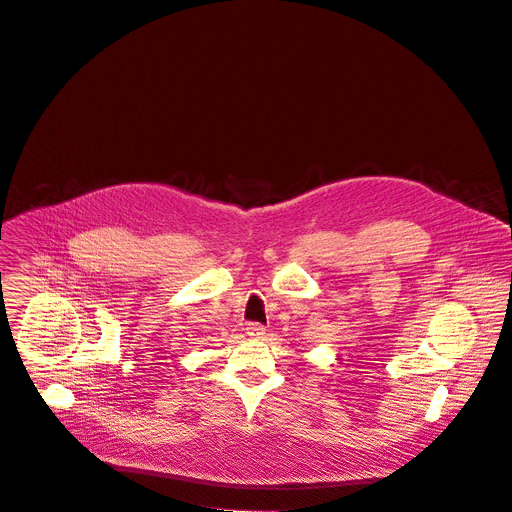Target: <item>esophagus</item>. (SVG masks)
<instances>
[{"mask_svg": "<svg viewBox=\"0 0 512 512\" xmlns=\"http://www.w3.org/2000/svg\"><path fill=\"white\" fill-rule=\"evenodd\" d=\"M247 334L251 338H263L265 336V326L263 324H257V322H249L247 324Z\"/></svg>", "mask_w": 512, "mask_h": 512, "instance_id": "obj_1", "label": "esophagus"}]
</instances>
